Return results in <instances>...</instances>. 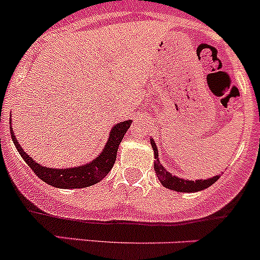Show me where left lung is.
Wrapping results in <instances>:
<instances>
[{"label":"left lung","mask_w":260,"mask_h":260,"mask_svg":"<svg viewBox=\"0 0 260 260\" xmlns=\"http://www.w3.org/2000/svg\"><path fill=\"white\" fill-rule=\"evenodd\" d=\"M152 148L154 151V158H156V162H154V171L157 174V178L159 179V182L162 183V185L168 189L175 190V192H197V190H202L205 188L210 187L214 183L218 180L219 177H213L210 179H201V180H184L180 179L178 177H174L170 173L166 171V169H164V166L159 164L158 161V149L156 147V143L153 142V139L151 140Z\"/></svg>","instance_id":"1"}]
</instances>
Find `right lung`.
<instances>
[{"label": "right lung", "mask_w": 260, "mask_h": 260, "mask_svg": "<svg viewBox=\"0 0 260 260\" xmlns=\"http://www.w3.org/2000/svg\"><path fill=\"white\" fill-rule=\"evenodd\" d=\"M132 125V121H123V122L117 123L111 130L108 142L104 146L103 152H102L94 161L86 165L78 166V168L71 169H50L44 168L38 162L33 161L24 151L19 146L14 132L10 127L11 139L15 144L16 149L23 157L27 165L32 169L33 173L37 175L41 180L50 185H54L56 188H85L94 185L101 182L103 178H106L107 174L113 168L116 157H117V149L120 146L123 135L126 134L127 128Z\"/></svg>", "instance_id": "add662e5"}]
</instances>
